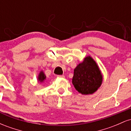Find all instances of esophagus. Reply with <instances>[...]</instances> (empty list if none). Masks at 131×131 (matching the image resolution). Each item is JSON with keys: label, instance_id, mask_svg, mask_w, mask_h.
<instances>
[{"label": "esophagus", "instance_id": "34e87169", "mask_svg": "<svg viewBox=\"0 0 131 131\" xmlns=\"http://www.w3.org/2000/svg\"><path fill=\"white\" fill-rule=\"evenodd\" d=\"M57 78H64V75H58V76H57Z\"/></svg>", "mask_w": 131, "mask_h": 131}]
</instances>
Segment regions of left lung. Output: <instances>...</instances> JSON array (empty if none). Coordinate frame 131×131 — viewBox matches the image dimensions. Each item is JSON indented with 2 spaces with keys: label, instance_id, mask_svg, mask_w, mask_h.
Instances as JSON below:
<instances>
[{
  "label": "left lung",
  "instance_id": "8db88e82",
  "mask_svg": "<svg viewBox=\"0 0 131 131\" xmlns=\"http://www.w3.org/2000/svg\"><path fill=\"white\" fill-rule=\"evenodd\" d=\"M102 82V76L98 66L91 57H87L74 70L72 82L75 89L83 95L95 92Z\"/></svg>",
  "mask_w": 131,
  "mask_h": 131
}]
</instances>
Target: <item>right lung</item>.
Wrapping results in <instances>:
<instances>
[{"label": "right lung", "instance_id": "1", "mask_svg": "<svg viewBox=\"0 0 131 131\" xmlns=\"http://www.w3.org/2000/svg\"><path fill=\"white\" fill-rule=\"evenodd\" d=\"M45 79H46V76H45L44 73H43V72H40L38 77L39 81H40V82H42V81H44Z\"/></svg>", "mask_w": 131, "mask_h": 131}]
</instances>
